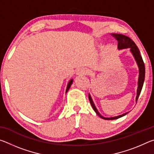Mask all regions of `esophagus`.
<instances>
[{"label": "esophagus", "mask_w": 154, "mask_h": 154, "mask_svg": "<svg viewBox=\"0 0 154 154\" xmlns=\"http://www.w3.org/2000/svg\"><path fill=\"white\" fill-rule=\"evenodd\" d=\"M88 73H89V71L86 69H85V68H81V69H78L77 71V75H79V76L88 75Z\"/></svg>", "instance_id": "esophagus-1"}]
</instances>
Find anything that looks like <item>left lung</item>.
<instances>
[{"label":"left lung","mask_w":154,"mask_h":154,"mask_svg":"<svg viewBox=\"0 0 154 154\" xmlns=\"http://www.w3.org/2000/svg\"><path fill=\"white\" fill-rule=\"evenodd\" d=\"M113 36L116 38V39L118 41V49H124V48H130V51H131L132 54H133L135 60H136L137 63L139 66V82H138V88H137V98H136V101L137 102L138 98H139V96L141 92L143 83H144L145 80V64L143 60L142 56H140V51L139 48H137L136 44L132 41L131 38H129L128 36H126L123 35H121V34H113ZM88 98H89V100L90 102L91 105H92V108L94 111L96 113V114L100 117V118H103L104 119H107V120H111V119H118L121 117L124 116L125 115H126L128 112H127L126 113H124L121 115V116H117V117H113V118H104L99 113L97 109H96V106L94 104L93 101L92 100V98H91L90 95H88Z\"/></svg>","instance_id":"1"}]
</instances>
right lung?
<instances>
[{"mask_svg": "<svg viewBox=\"0 0 154 154\" xmlns=\"http://www.w3.org/2000/svg\"><path fill=\"white\" fill-rule=\"evenodd\" d=\"M72 79H71V81H70L69 83V84H68V85H67V88H66V92H67L68 90H69V88H70V87H71V84H72Z\"/></svg>", "mask_w": 154, "mask_h": 154, "instance_id": "1", "label": "right lung"}]
</instances>
